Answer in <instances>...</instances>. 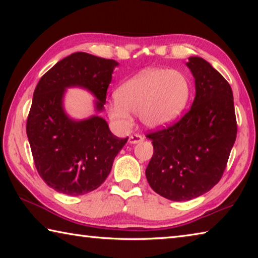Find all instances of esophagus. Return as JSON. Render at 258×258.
Instances as JSON below:
<instances>
[{
	"mask_svg": "<svg viewBox=\"0 0 258 258\" xmlns=\"http://www.w3.org/2000/svg\"><path fill=\"white\" fill-rule=\"evenodd\" d=\"M142 141H143V137H141V135L139 134L131 135L128 139V143H131V145H137V143L142 142Z\"/></svg>",
	"mask_w": 258,
	"mask_h": 258,
	"instance_id": "1",
	"label": "esophagus"
}]
</instances>
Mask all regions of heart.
<instances>
[{"label": "heart", "instance_id": "heart-1", "mask_svg": "<svg viewBox=\"0 0 258 258\" xmlns=\"http://www.w3.org/2000/svg\"><path fill=\"white\" fill-rule=\"evenodd\" d=\"M191 98V83L183 73L163 68L145 69L124 82L116 99L108 102L109 118L120 130L133 124L131 113L139 115L149 130H159L176 121Z\"/></svg>", "mask_w": 258, "mask_h": 258}]
</instances>
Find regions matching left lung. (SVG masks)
<instances>
[{
	"label": "left lung",
	"mask_w": 258,
	"mask_h": 258,
	"mask_svg": "<svg viewBox=\"0 0 258 258\" xmlns=\"http://www.w3.org/2000/svg\"><path fill=\"white\" fill-rule=\"evenodd\" d=\"M195 78L190 110L176 124L151 133L146 169L151 189L173 202L206 194L221 180L237 138L233 94L225 78L200 56L186 62Z\"/></svg>",
	"instance_id": "1"
}]
</instances>
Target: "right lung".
<instances>
[{"label":"right lung","instance_id":"obj_1","mask_svg":"<svg viewBox=\"0 0 258 258\" xmlns=\"http://www.w3.org/2000/svg\"><path fill=\"white\" fill-rule=\"evenodd\" d=\"M115 60L75 52L56 62L34 91L27 137L35 166L52 189L68 196H81L102 184L111 171L115 157L127 142L111 133L100 112ZM86 89L96 99V115L75 120L64 109L67 88Z\"/></svg>","mask_w":258,"mask_h":258}]
</instances>
